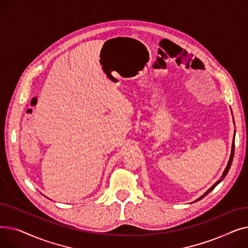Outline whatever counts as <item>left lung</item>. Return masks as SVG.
<instances>
[{
    "label": "left lung",
    "instance_id": "1",
    "mask_svg": "<svg viewBox=\"0 0 248 248\" xmlns=\"http://www.w3.org/2000/svg\"><path fill=\"white\" fill-rule=\"evenodd\" d=\"M234 137H235V134H234ZM234 142H235V141H234V139H233V141H232V149H231V155H230V158H229V161H228V164H227V166H226V168H225V170H224V172H223V174H222V176H221V178L216 182V183L209 189V190H208V191H206L203 195H202V196L199 198V199H197L196 201H199V200H201V199H203L205 196H206V195L208 194V193H210L219 183H220V182L221 181H222L224 178H225V176L227 175V173H228V171H229V169H230V167H231V164H232V161H233V155H234V147H235V144H234Z\"/></svg>",
    "mask_w": 248,
    "mask_h": 248
}]
</instances>
